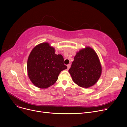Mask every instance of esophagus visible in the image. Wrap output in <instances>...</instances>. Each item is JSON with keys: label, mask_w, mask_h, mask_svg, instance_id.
Listing matches in <instances>:
<instances>
[{"label": "esophagus", "mask_w": 127, "mask_h": 127, "mask_svg": "<svg viewBox=\"0 0 127 127\" xmlns=\"http://www.w3.org/2000/svg\"><path fill=\"white\" fill-rule=\"evenodd\" d=\"M70 66H71L70 64H68V65H67V69H69L70 68Z\"/></svg>", "instance_id": "esophagus-1"}]
</instances>
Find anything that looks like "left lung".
Returning <instances> with one entry per match:
<instances>
[{"mask_svg":"<svg viewBox=\"0 0 127 127\" xmlns=\"http://www.w3.org/2000/svg\"><path fill=\"white\" fill-rule=\"evenodd\" d=\"M76 84L83 88L95 85L102 72V66L95 51L86 46L76 53L74 60L68 70Z\"/></svg>","mask_w":127,"mask_h":127,"instance_id":"8db88e82","label":"left lung"}]
</instances>
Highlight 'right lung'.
Returning a JSON list of instances; mask_svg holds the SVG:
<instances>
[{"label": "right lung", "mask_w": 127, "mask_h": 127, "mask_svg": "<svg viewBox=\"0 0 127 127\" xmlns=\"http://www.w3.org/2000/svg\"><path fill=\"white\" fill-rule=\"evenodd\" d=\"M61 55L47 42L39 44L31 51L27 61V72L31 82L40 89L54 84L61 71L67 68Z\"/></svg>", "instance_id": "right-lung-1"}]
</instances>
